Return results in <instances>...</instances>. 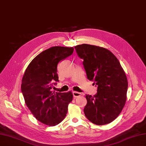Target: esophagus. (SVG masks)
Listing matches in <instances>:
<instances>
[{
	"instance_id": "obj_1",
	"label": "esophagus",
	"mask_w": 146,
	"mask_h": 146,
	"mask_svg": "<svg viewBox=\"0 0 146 146\" xmlns=\"http://www.w3.org/2000/svg\"><path fill=\"white\" fill-rule=\"evenodd\" d=\"M72 94H73V96L74 98H78V97H80L82 96V94L80 93V92H78L77 91H73Z\"/></svg>"
}]
</instances>
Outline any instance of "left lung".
<instances>
[{
	"mask_svg": "<svg viewBox=\"0 0 146 146\" xmlns=\"http://www.w3.org/2000/svg\"><path fill=\"white\" fill-rule=\"evenodd\" d=\"M88 80L98 86L94 96L86 95L84 108L87 119L96 125L113 121L124 107L128 82L124 70L112 52L104 47L83 44L75 46Z\"/></svg>",
	"mask_w": 146,
	"mask_h": 146,
	"instance_id": "obj_1",
	"label": "left lung"
}]
</instances>
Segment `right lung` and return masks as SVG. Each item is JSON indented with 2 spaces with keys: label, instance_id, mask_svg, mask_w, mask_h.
<instances>
[{
  "label": "right lung",
  "instance_id": "1",
  "mask_svg": "<svg viewBox=\"0 0 146 146\" xmlns=\"http://www.w3.org/2000/svg\"><path fill=\"white\" fill-rule=\"evenodd\" d=\"M74 52L73 47H52L31 61L22 80L21 91L25 102L39 122L49 126L58 125L66 116L73 95L53 92V85L59 82L57 65Z\"/></svg>",
  "mask_w": 146,
  "mask_h": 146
}]
</instances>
